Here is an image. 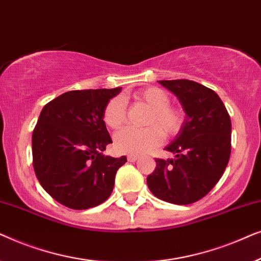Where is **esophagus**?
I'll use <instances>...</instances> for the list:
<instances>
[{
  "label": "esophagus",
  "instance_id": "1",
  "mask_svg": "<svg viewBox=\"0 0 261 261\" xmlns=\"http://www.w3.org/2000/svg\"><path fill=\"white\" fill-rule=\"evenodd\" d=\"M138 158H139V156H137V155H128L127 159H128V162L134 163V162H137Z\"/></svg>",
  "mask_w": 261,
  "mask_h": 261
}]
</instances>
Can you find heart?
<instances>
[{"instance_id": "b5f03b06", "label": "heart", "mask_w": 261, "mask_h": 261, "mask_svg": "<svg viewBox=\"0 0 261 261\" xmlns=\"http://www.w3.org/2000/svg\"><path fill=\"white\" fill-rule=\"evenodd\" d=\"M134 99L151 109L145 129L124 128L114 138L116 151L123 154L139 155L147 153L162 144L163 135L172 138L179 133L184 123V113L170 106V97L162 89L151 87L135 92ZM103 121L107 127L119 129L126 122V103L123 98L114 97L106 106Z\"/></svg>"}]
</instances>
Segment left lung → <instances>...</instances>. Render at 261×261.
I'll use <instances>...</instances> for the list:
<instances>
[{
  "label": "left lung",
  "instance_id": "left-lung-1",
  "mask_svg": "<svg viewBox=\"0 0 261 261\" xmlns=\"http://www.w3.org/2000/svg\"><path fill=\"white\" fill-rule=\"evenodd\" d=\"M183 106V127L165 149L174 159H155L147 177L155 197L173 204H191L215 187L230 156L231 122L223 102L212 89L189 80L158 81Z\"/></svg>",
  "mask_w": 261,
  "mask_h": 261
}]
</instances>
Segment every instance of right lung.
Returning <instances> with one entry per match:
<instances>
[{"label": "right lung", "mask_w": 261, "mask_h": 261, "mask_svg": "<svg viewBox=\"0 0 261 261\" xmlns=\"http://www.w3.org/2000/svg\"><path fill=\"white\" fill-rule=\"evenodd\" d=\"M121 88L73 90L42 108L32 137L33 167L47 194L67 208L101 204L112 195L116 171L127 162L105 155L112 138L103 112Z\"/></svg>", "instance_id": "add662e5"}]
</instances>
